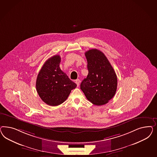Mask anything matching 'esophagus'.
Wrapping results in <instances>:
<instances>
[{"label":"esophagus","instance_id":"1","mask_svg":"<svg viewBox=\"0 0 157 157\" xmlns=\"http://www.w3.org/2000/svg\"><path fill=\"white\" fill-rule=\"evenodd\" d=\"M80 80L79 79H76V81H75V83H76V85L78 87L79 85H80Z\"/></svg>","mask_w":157,"mask_h":157}]
</instances>
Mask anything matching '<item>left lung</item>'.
Returning <instances> with one entry per match:
<instances>
[{
    "mask_svg": "<svg viewBox=\"0 0 157 157\" xmlns=\"http://www.w3.org/2000/svg\"><path fill=\"white\" fill-rule=\"evenodd\" d=\"M88 75L81 83V89L90 102L106 104L115 95L117 78L107 57L100 50L91 49L85 52Z\"/></svg>",
    "mask_w": 157,
    "mask_h": 157,
    "instance_id": "obj_1",
    "label": "left lung"
}]
</instances>
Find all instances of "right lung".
<instances>
[{
	"instance_id": "right-lung-1",
	"label": "right lung",
	"mask_w": 157,
	"mask_h": 157,
	"mask_svg": "<svg viewBox=\"0 0 157 157\" xmlns=\"http://www.w3.org/2000/svg\"><path fill=\"white\" fill-rule=\"evenodd\" d=\"M61 58L55 55L48 59L38 73L36 90L43 101L50 106H57L67 99L76 83L70 79L60 68Z\"/></svg>"
}]
</instances>
